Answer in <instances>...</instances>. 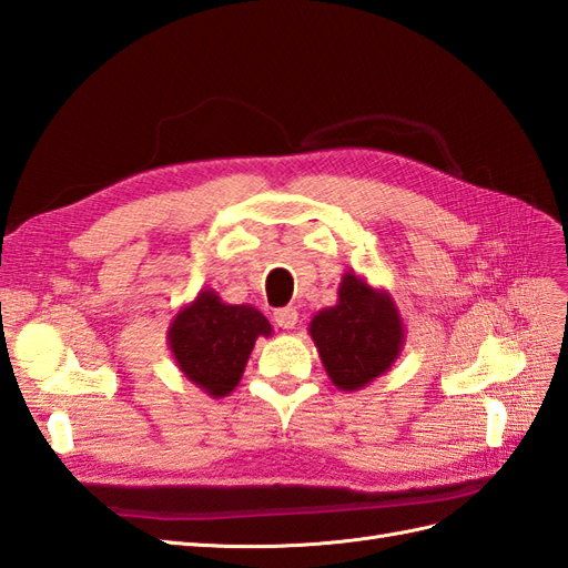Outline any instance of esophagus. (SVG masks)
<instances>
[{"instance_id": "esophagus-1", "label": "esophagus", "mask_w": 568, "mask_h": 568, "mask_svg": "<svg viewBox=\"0 0 568 568\" xmlns=\"http://www.w3.org/2000/svg\"><path fill=\"white\" fill-rule=\"evenodd\" d=\"M274 324L282 326V329H294L298 324V311L296 307H282V311H274Z\"/></svg>"}]
</instances>
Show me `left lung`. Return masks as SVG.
<instances>
[{"label":"left lung","instance_id":"1","mask_svg":"<svg viewBox=\"0 0 568 568\" xmlns=\"http://www.w3.org/2000/svg\"><path fill=\"white\" fill-rule=\"evenodd\" d=\"M307 334L326 376L348 393L379 379L405 346V324L393 296L353 270L343 272L336 305L313 315Z\"/></svg>","mask_w":568,"mask_h":568}]
</instances>
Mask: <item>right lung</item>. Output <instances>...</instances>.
Here are the masks:
<instances>
[{"label":"right lung","instance_id":"1","mask_svg":"<svg viewBox=\"0 0 568 568\" xmlns=\"http://www.w3.org/2000/svg\"><path fill=\"white\" fill-rule=\"evenodd\" d=\"M261 336H272V324L261 311L225 303L217 291L201 288L170 320L168 348L186 382L211 398H225L242 382Z\"/></svg>","mask_w":568,"mask_h":568}]
</instances>
